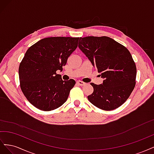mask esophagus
<instances>
[{
    "instance_id": "obj_1",
    "label": "esophagus",
    "mask_w": 154,
    "mask_h": 154,
    "mask_svg": "<svg viewBox=\"0 0 154 154\" xmlns=\"http://www.w3.org/2000/svg\"><path fill=\"white\" fill-rule=\"evenodd\" d=\"M77 83H78V84L79 85H80V86H84V85H85V82H83L80 81V80L78 81V82H77Z\"/></svg>"
}]
</instances>
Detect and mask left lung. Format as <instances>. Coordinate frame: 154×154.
<instances>
[{"mask_svg":"<svg viewBox=\"0 0 154 154\" xmlns=\"http://www.w3.org/2000/svg\"><path fill=\"white\" fill-rule=\"evenodd\" d=\"M78 47L105 80L96 85L88 100L97 108L112 110L127 100L136 85L137 69L131 54L124 45L108 36H86Z\"/></svg>","mask_w":154,"mask_h":154,"instance_id":"obj_1","label":"left lung"}]
</instances>
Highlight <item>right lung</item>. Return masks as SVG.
Returning a JSON list of instances; mask_svg holds the SVG:
<instances>
[{
	"instance_id": "right-lung-1",
	"label": "right lung",
	"mask_w": 154,
	"mask_h": 154,
	"mask_svg": "<svg viewBox=\"0 0 154 154\" xmlns=\"http://www.w3.org/2000/svg\"><path fill=\"white\" fill-rule=\"evenodd\" d=\"M79 37H48L27 50L18 68L20 88L29 103L50 111L62 105L76 83L63 81L62 71L68 58L78 47Z\"/></svg>"
}]
</instances>
